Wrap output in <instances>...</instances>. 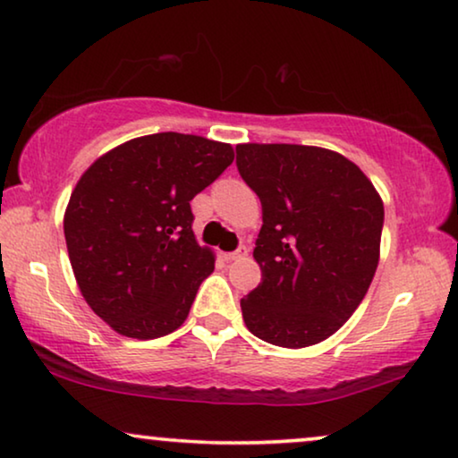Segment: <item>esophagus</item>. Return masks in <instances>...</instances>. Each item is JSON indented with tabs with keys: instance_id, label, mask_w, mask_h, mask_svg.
Listing matches in <instances>:
<instances>
[{
	"instance_id": "obj_1",
	"label": "esophagus",
	"mask_w": 458,
	"mask_h": 458,
	"mask_svg": "<svg viewBox=\"0 0 458 458\" xmlns=\"http://www.w3.org/2000/svg\"><path fill=\"white\" fill-rule=\"evenodd\" d=\"M247 253H249L247 247H238L236 250H232V253L224 255V259H226V261H236V259H241V257H244Z\"/></svg>"
}]
</instances>
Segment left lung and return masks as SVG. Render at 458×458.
Masks as SVG:
<instances>
[{"instance_id": "left-lung-1", "label": "left lung", "mask_w": 458, "mask_h": 458, "mask_svg": "<svg viewBox=\"0 0 458 458\" xmlns=\"http://www.w3.org/2000/svg\"><path fill=\"white\" fill-rule=\"evenodd\" d=\"M263 226L253 257L261 282L241 301L249 332L282 349L324 343L369 291L384 203L357 164L324 147L236 145Z\"/></svg>"}]
</instances>
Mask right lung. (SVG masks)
Instances as JSON below:
<instances>
[{
    "label": "right lung",
    "instance_id": "add662e5",
    "mask_svg": "<svg viewBox=\"0 0 458 458\" xmlns=\"http://www.w3.org/2000/svg\"><path fill=\"white\" fill-rule=\"evenodd\" d=\"M232 162L228 143L157 132L114 147L79 178L64 214L68 257L114 332L153 340L189 318L216 266L192 232L191 201Z\"/></svg>",
    "mask_w": 458,
    "mask_h": 458
}]
</instances>
